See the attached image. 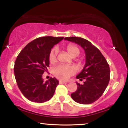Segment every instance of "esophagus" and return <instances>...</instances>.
<instances>
[{
	"mask_svg": "<svg viewBox=\"0 0 128 128\" xmlns=\"http://www.w3.org/2000/svg\"><path fill=\"white\" fill-rule=\"evenodd\" d=\"M59 83L60 84H67V81H63V80H60Z\"/></svg>",
	"mask_w": 128,
	"mask_h": 128,
	"instance_id": "1",
	"label": "esophagus"
}]
</instances>
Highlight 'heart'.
Masks as SVG:
<instances>
[{"label":"heart","mask_w":128,"mask_h":128,"mask_svg":"<svg viewBox=\"0 0 128 128\" xmlns=\"http://www.w3.org/2000/svg\"><path fill=\"white\" fill-rule=\"evenodd\" d=\"M67 50L72 56L76 57L80 54V50L77 46L73 44H68L67 46ZM58 54V49L54 47L50 51L49 54V61L52 64H54L57 61V56ZM76 72V69L71 66H66L63 64L55 66L53 68V73L57 78L61 80H67L69 77L72 76Z\"/></svg>","instance_id":"b5f03b06"}]
</instances>
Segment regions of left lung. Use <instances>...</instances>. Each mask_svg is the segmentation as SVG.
Returning a JSON list of instances; mask_svg holds the SVG:
<instances>
[{"mask_svg":"<svg viewBox=\"0 0 128 128\" xmlns=\"http://www.w3.org/2000/svg\"><path fill=\"white\" fill-rule=\"evenodd\" d=\"M64 39L80 45L86 53V64L76 76L84 82L82 85L77 82L78 86L71 94L72 98L79 104H92L102 96L108 86L110 79L109 64L99 50L87 40L76 36Z\"/></svg>","mask_w":128,"mask_h":128,"instance_id":"left-lung-1","label":"left lung"}]
</instances>
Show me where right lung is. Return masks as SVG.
I'll return each instance as SVG.
<instances>
[{"instance_id": "add662e5", "label": "right lung", "mask_w": 128, "mask_h": 128, "mask_svg": "<svg viewBox=\"0 0 128 128\" xmlns=\"http://www.w3.org/2000/svg\"><path fill=\"white\" fill-rule=\"evenodd\" d=\"M63 38L39 37L28 44L17 56L14 67L16 80L22 93L30 101L42 103L54 96L59 81L55 78L44 81L42 74L49 66L50 51Z\"/></svg>"}]
</instances>
